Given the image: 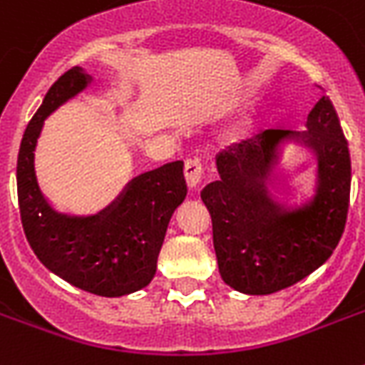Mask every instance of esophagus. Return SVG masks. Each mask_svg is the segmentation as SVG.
Here are the masks:
<instances>
[{"instance_id":"esophagus-1","label":"esophagus","mask_w":365,"mask_h":365,"mask_svg":"<svg viewBox=\"0 0 365 365\" xmlns=\"http://www.w3.org/2000/svg\"><path fill=\"white\" fill-rule=\"evenodd\" d=\"M202 174H205V168H202L200 160H187L185 163V180H187L189 189H199L200 182H202Z\"/></svg>"}]
</instances>
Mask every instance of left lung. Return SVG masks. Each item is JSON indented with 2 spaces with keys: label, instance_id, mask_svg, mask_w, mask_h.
Segmentation results:
<instances>
[{
  "label": "left lung",
  "instance_id": "left-lung-1",
  "mask_svg": "<svg viewBox=\"0 0 365 365\" xmlns=\"http://www.w3.org/2000/svg\"><path fill=\"white\" fill-rule=\"evenodd\" d=\"M305 126V132L265 130L223 149L216 155L220 180L200 191L220 274L240 294L294 286L329 259L345 231L351 155L328 96L314 104ZM288 143L307 148L317 163L315 193L301 205H288L268 189L276 187Z\"/></svg>",
  "mask_w": 365,
  "mask_h": 365
}]
</instances>
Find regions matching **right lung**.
<instances>
[{"mask_svg": "<svg viewBox=\"0 0 365 365\" xmlns=\"http://www.w3.org/2000/svg\"><path fill=\"white\" fill-rule=\"evenodd\" d=\"M93 77L71 68L48 88L26 128L16 163V191L26 239L34 254L76 288L102 297H121L145 288L157 271V257L168 222L187 195L183 163L174 160L142 172L96 214L56 210L39 189L36 148L51 113L76 98Z\"/></svg>", "mask_w": 365, "mask_h": 365, "instance_id": "add662e5", "label": "right lung"}]
</instances>
